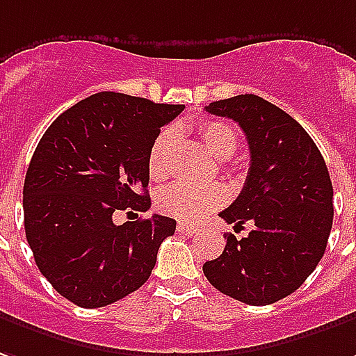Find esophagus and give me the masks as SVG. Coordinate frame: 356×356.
Returning <instances> with one entry per match:
<instances>
[{
    "label": "esophagus",
    "instance_id": "esophagus-1",
    "mask_svg": "<svg viewBox=\"0 0 356 356\" xmlns=\"http://www.w3.org/2000/svg\"><path fill=\"white\" fill-rule=\"evenodd\" d=\"M177 231L179 233H185V235H195L196 231H198V227H195V225H188V223H179L177 225Z\"/></svg>",
    "mask_w": 356,
    "mask_h": 356
}]
</instances>
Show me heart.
Segmentation results:
<instances>
[{
    "mask_svg": "<svg viewBox=\"0 0 356 356\" xmlns=\"http://www.w3.org/2000/svg\"><path fill=\"white\" fill-rule=\"evenodd\" d=\"M196 135L204 144V148L218 160H227L237 150L238 133L227 121L206 119L196 125ZM175 138L177 135L173 129H163L154 140L148 154V173L156 181L168 175V158L175 144ZM223 202H225V193L216 185L196 186L188 183H177L161 191L158 196V206L161 212L183 221L200 220L206 213L220 208Z\"/></svg>",
    "mask_w": 356,
    "mask_h": 356,
    "instance_id": "obj_1",
    "label": "heart"
}]
</instances>
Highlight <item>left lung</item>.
I'll use <instances>...</instances> for the list:
<instances>
[{"label":"left lung","instance_id":"obj_1","mask_svg":"<svg viewBox=\"0 0 356 356\" xmlns=\"http://www.w3.org/2000/svg\"><path fill=\"white\" fill-rule=\"evenodd\" d=\"M206 111L237 121L247 135V181L220 218L254 227L243 238L229 233L204 275L231 299L266 307L295 293L322 260L334 221L332 179L307 131L264 98L241 94Z\"/></svg>","mask_w":356,"mask_h":356}]
</instances>
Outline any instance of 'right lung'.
Here are the masks:
<instances>
[{
	"instance_id": "1",
	"label": "right lung",
	"mask_w": 356,
	"mask_h": 356,
	"mask_svg": "<svg viewBox=\"0 0 356 356\" xmlns=\"http://www.w3.org/2000/svg\"><path fill=\"white\" fill-rule=\"evenodd\" d=\"M185 106L98 92L63 111L34 150L22 188L24 233L42 275L83 308H100L148 282L177 221L113 223L150 208L148 154Z\"/></svg>"
}]
</instances>
